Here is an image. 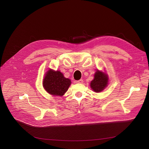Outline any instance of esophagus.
<instances>
[{
  "instance_id": "esophagus-1",
  "label": "esophagus",
  "mask_w": 149,
  "mask_h": 149,
  "mask_svg": "<svg viewBox=\"0 0 149 149\" xmlns=\"http://www.w3.org/2000/svg\"><path fill=\"white\" fill-rule=\"evenodd\" d=\"M75 82L76 83H78V84H82L83 82V79H81L79 80H78V81H75Z\"/></svg>"
}]
</instances>
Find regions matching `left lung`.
<instances>
[{"label":"left lung","mask_w":149,"mask_h":149,"mask_svg":"<svg viewBox=\"0 0 149 149\" xmlns=\"http://www.w3.org/2000/svg\"><path fill=\"white\" fill-rule=\"evenodd\" d=\"M108 81V75L98 70L94 74V78L91 82L90 86L94 92L100 93L107 86Z\"/></svg>","instance_id":"obj_1"}]
</instances>
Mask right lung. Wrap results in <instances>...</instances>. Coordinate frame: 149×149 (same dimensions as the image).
Segmentation results:
<instances>
[{
	"label": "right lung",
	"instance_id": "right-lung-1",
	"mask_svg": "<svg viewBox=\"0 0 149 149\" xmlns=\"http://www.w3.org/2000/svg\"><path fill=\"white\" fill-rule=\"evenodd\" d=\"M71 83V80L63 77L60 71L49 70L44 79L43 86L49 94L62 96L67 91Z\"/></svg>",
	"mask_w": 149,
	"mask_h": 149
}]
</instances>
